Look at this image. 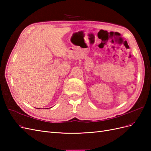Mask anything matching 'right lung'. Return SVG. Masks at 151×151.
<instances>
[{"label":"right lung","mask_w":151,"mask_h":151,"mask_svg":"<svg viewBox=\"0 0 151 151\" xmlns=\"http://www.w3.org/2000/svg\"><path fill=\"white\" fill-rule=\"evenodd\" d=\"M37 109H40V108H37Z\"/></svg>","instance_id":"1"}]
</instances>
